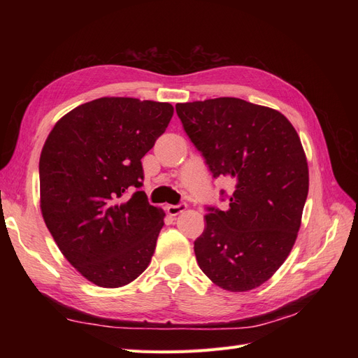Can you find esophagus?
<instances>
[{"label":"esophagus","mask_w":358,"mask_h":358,"mask_svg":"<svg viewBox=\"0 0 358 358\" xmlns=\"http://www.w3.org/2000/svg\"><path fill=\"white\" fill-rule=\"evenodd\" d=\"M187 209V203H179V204H170L167 206V213L171 216H176Z\"/></svg>","instance_id":"1"}]
</instances>
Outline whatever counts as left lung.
Here are the masks:
<instances>
[{
	"label": "left lung",
	"instance_id": "8db88e82",
	"mask_svg": "<svg viewBox=\"0 0 358 358\" xmlns=\"http://www.w3.org/2000/svg\"><path fill=\"white\" fill-rule=\"evenodd\" d=\"M183 129L213 178L231 179L229 209L209 208L194 252L215 285L243 292L264 284L297 239L309 189L300 137L275 109L233 96L178 103Z\"/></svg>",
	"mask_w": 358,
	"mask_h": 358
}]
</instances>
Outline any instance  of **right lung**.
Segmentation results:
<instances>
[{"label": "right lung", "mask_w": 358, "mask_h": 358, "mask_svg": "<svg viewBox=\"0 0 358 358\" xmlns=\"http://www.w3.org/2000/svg\"><path fill=\"white\" fill-rule=\"evenodd\" d=\"M171 116L169 103L103 96L64 115L41 149L43 220L62 255L95 285L133 282L155 252L166 213L140 191L142 158Z\"/></svg>", "instance_id": "1"}]
</instances>
